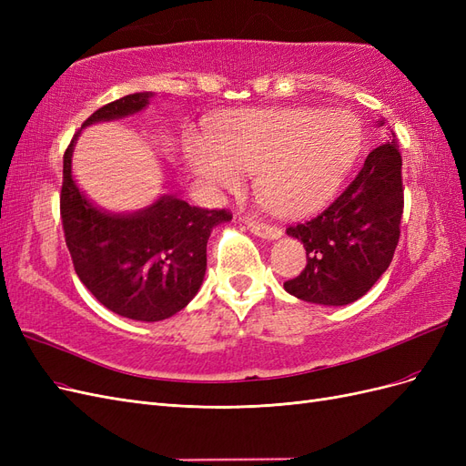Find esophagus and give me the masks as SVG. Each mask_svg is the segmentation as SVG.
Masks as SVG:
<instances>
[{
  "label": "esophagus",
  "instance_id": "34e87169",
  "mask_svg": "<svg viewBox=\"0 0 466 466\" xmlns=\"http://www.w3.org/2000/svg\"><path fill=\"white\" fill-rule=\"evenodd\" d=\"M247 225H248V229L255 233L257 237L268 238V241H276V238L284 235L279 228H276V225H264V223L255 221V219H247Z\"/></svg>",
  "mask_w": 466,
  "mask_h": 466
}]
</instances>
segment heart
Returning <instances> with one entry per match:
<instances>
[{"mask_svg":"<svg viewBox=\"0 0 466 466\" xmlns=\"http://www.w3.org/2000/svg\"><path fill=\"white\" fill-rule=\"evenodd\" d=\"M361 147V126L344 110L250 108L225 115L209 137L188 134L185 159L209 194L252 173L281 216H309L342 187Z\"/></svg>","mask_w":466,"mask_h":466,"instance_id":"heart-1","label":"heart"}]
</instances>
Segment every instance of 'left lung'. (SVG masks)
<instances>
[{
    "label": "left lung",
    "instance_id": "1",
    "mask_svg": "<svg viewBox=\"0 0 466 466\" xmlns=\"http://www.w3.org/2000/svg\"><path fill=\"white\" fill-rule=\"evenodd\" d=\"M385 120H377L383 126ZM402 157L397 137L375 147L351 185L315 219L288 228L307 250L305 270L284 289L307 303L340 307L385 274L400 237Z\"/></svg>",
    "mask_w": 466,
    "mask_h": 466
}]
</instances>
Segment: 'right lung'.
Here are the masks:
<instances>
[{"mask_svg":"<svg viewBox=\"0 0 466 466\" xmlns=\"http://www.w3.org/2000/svg\"><path fill=\"white\" fill-rule=\"evenodd\" d=\"M151 91L126 95L83 122H115L147 108ZM81 130L64 155L60 211L74 268L96 301L120 317L157 322L177 315L198 293L206 276V245L216 225L231 221L225 209L190 206L161 194L136 211H110L77 185L72 168Z\"/></svg>","mask_w":466,"mask_h":466,"instance_id":"obj_1","label":"right lung"}]
</instances>
